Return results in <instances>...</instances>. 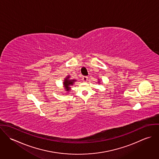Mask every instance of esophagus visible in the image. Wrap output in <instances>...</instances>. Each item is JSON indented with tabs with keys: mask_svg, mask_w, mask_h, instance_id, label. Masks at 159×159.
I'll list each match as a JSON object with an SVG mask.
<instances>
[{
	"mask_svg": "<svg viewBox=\"0 0 159 159\" xmlns=\"http://www.w3.org/2000/svg\"><path fill=\"white\" fill-rule=\"evenodd\" d=\"M88 76H83V78H82V80H83V82H86V81H88Z\"/></svg>",
	"mask_w": 159,
	"mask_h": 159,
	"instance_id": "1",
	"label": "esophagus"
}]
</instances>
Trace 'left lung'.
<instances>
[{"mask_svg": "<svg viewBox=\"0 0 159 159\" xmlns=\"http://www.w3.org/2000/svg\"><path fill=\"white\" fill-rule=\"evenodd\" d=\"M97 83H98V84H100V80H99V79H98V81H97Z\"/></svg>", "mask_w": 159, "mask_h": 159, "instance_id": "8db88e82", "label": "left lung"}]
</instances>
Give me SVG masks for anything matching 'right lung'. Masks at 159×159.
<instances>
[{
  "label": "right lung",
  "instance_id": "right-lung-1",
  "mask_svg": "<svg viewBox=\"0 0 159 159\" xmlns=\"http://www.w3.org/2000/svg\"><path fill=\"white\" fill-rule=\"evenodd\" d=\"M76 80L70 79V75H67L64 78V80L63 82V86H64L65 91L68 92H67V93H68V92L71 91V86H72L74 84L75 82H76Z\"/></svg>",
  "mask_w": 159,
  "mask_h": 159
}]
</instances>
